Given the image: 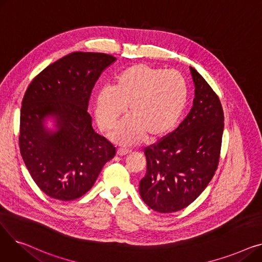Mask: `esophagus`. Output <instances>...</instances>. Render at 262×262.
Listing matches in <instances>:
<instances>
[{
  "instance_id": "34e87169",
  "label": "esophagus",
  "mask_w": 262,
  "mask_h": 262,
  "mask_svg": "<svg viewBox=\"0 0 262 262\" xmlns=\"http://www.w3.org/2000/svg\"><path fill=\"white\" fill-rule=\"evenodd\" d=\"M130 152V149H128V148H125V147H120V148H118V155H120V156H124V155H127L128 153Z\"/></svg>"
}]
</instances>
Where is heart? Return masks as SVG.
Masks as SVG:
<instances>
[{
	"mask_svg": "<svg viewBox=\"0 0 262 262\" xmlns=\"http://www.w3.org/2000/svg\"><path fill=\"white\" fill-rule=\"evenodd\" d=\"M188 101V85L175 70L135 64L119 73L112 87H103L95 95V117L101 128L112 129L128 110L113 139L132 144L146 134L150 138L171 130L183 116Z\"/></svg>",
	"mask_w": 262,
	"mask_h": 262,
	"instance_id": "obj_1",
	"label": "heart"
}]
</instances>
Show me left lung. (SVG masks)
Wrapping results in <instances>:
<instances>
[{
    "instance_id": "left-lung-1",
    "label": "left lung",
    "mask_w": 262,
    "mask_h": 262,
    "mask_svg": "<svg viewBox=\"0 0 262 262\" xmlns=\"http://www.w3.org/2000/svg\"><path fill=\"white\" fill-rule=\"evenodd\" d=\"M193 105L178 127L145 148L146 173L140 181L143 202L161 213L184 209L208 186L216 171L224 114L208 82L190 67Z\"/></svg>"
}]
</instances>
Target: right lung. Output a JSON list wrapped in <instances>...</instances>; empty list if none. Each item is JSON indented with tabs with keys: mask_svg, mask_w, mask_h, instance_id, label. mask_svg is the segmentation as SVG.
<instances>
[{
	"mask_svg": "<svg viewBox=\"0 0 262 262\" xmlns=\"http://www.w3.org/2000/svg\"><path fill=\"white\" fill-rule=\"evenodd\" d=\"M117 60L103 53L75 52L48 66L27 88L20 115V152L34 182L60 201L92 188L116 147L92 127L91 91ZM53 119L54 128L46 126Z\"/></svg>",
	"mask_w": 262,
	"mask_h": 262,
	"instance_id": "add662e5",
	"label": "right lung"
}]
</instances>
